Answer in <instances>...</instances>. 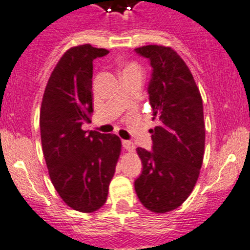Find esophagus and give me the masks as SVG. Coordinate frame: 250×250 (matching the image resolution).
Instances as JSON below:
<instances>
[{"mask_svg": "<svg viewBox=\"0 0 250 250\" xmlns=\"http://www.w3.org/2000/svg\"><path fill=\"white\" fill-rule=\"evenodd\" d=\"M123 147H124L126 150H128V152H133V150H135V145H133V142L127 140L123 141Z\"/></svg>", "mask_w": 250, "mask_h": 250, "instance_id": "obj_1", "label": "esophagus"}]
</instances>
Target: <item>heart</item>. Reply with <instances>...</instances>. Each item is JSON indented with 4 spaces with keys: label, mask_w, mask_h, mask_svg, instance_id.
I'll list each match as a JSON object with an SVG mask.
<instances>
[{
    "label": "heart",
    "mask_w": 250,
    "mask_h": 250,
    "mask_svg": "<svg viewBox=\"0 0 250 250\" xmlns=\"http://www.w3.org/2000/svg\"><path fill=\"white\" fill-rule=\"evenodd\" d=\"M132 68H138V66L136 65V64H128V65L125 66L124 71H125V70H128V69H132Z\"/></svg>",
    "instance_id": "b5f03b06"
}]
</instances>
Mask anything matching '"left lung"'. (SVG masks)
Here are the masks:
<instances>
[{"mask_svg": "<svg viewBox=\"0 0 250 250\" xmlns=\"http://www.w3.org/2000/svg\"><path fill=\"white\" fill-rule=\"evenodd\" d=\"M135 52L152 66L147 92L153 119L160 122L150 130L152 150L137 148L143 167L135 191L150 211H171L188 198L203 164V102L188 66L174 49L149 44Z\"/></svg>", "mask_w": 250, "mask_h": 250, "instance_id": "1", "label": "left lung"}]
</instances>
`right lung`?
I'll list each match as a JSON object with an SVG mask.
<instances>
[{
  "instance_id": "obj_1",
  "label": "right lung",
  "mask_w": 250,
  "mask_h": 250,
  "mask_svg": "<svg viewBox=\"0 0 250 250\" xmlns=\"http://www.w3.org/2000/svg\"><path fill=\"white\" fill-rule=\"evenodd\" d=\"M108 53L91 44L68 49L42 98L41 142L49 177L64 203L81 212L105 203L122 150L117 135L81 128L93 112L92 62Z\"/></svg>"
}]
</instances>
